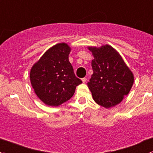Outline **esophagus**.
Instances as JSON below:
<instances>
[{
    "mask_svg": "<svg viewBox=\"0 0 153 153\" xmlns=\"http://www.w3.org/2000/svg\"><path fill=\"white\" fill-rule=\"evenodd\" d=\"M82 81L83 83L86 82V81H87V78H85V77H84V78L82 79Z\"/></svg>",
    "mask_w": 153,
    "mask_h": 153,
    "instance_id": "esophagus-1",
    "label": "esophagus"
}]
</instances>
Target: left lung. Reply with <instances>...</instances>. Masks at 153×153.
<instances>
[{
    "label": "left lung",
    "instance_id": "obj_1",
    "mask_svg": "<svg viewBox=\"0 0 153 153\" xmlns=\"http://www.w3.org/2000/svg\"><path fill=\"white\" fill-rule=\"evenodd\" d=\"M88 48L94 56L91 62L94 74L88 82L93 99L104 108L115 106L130 92L134 82L133 73L111 45Z\"/></svg>",
    "mask_w": 153,
    "mask_h": 153
}]
</instances>
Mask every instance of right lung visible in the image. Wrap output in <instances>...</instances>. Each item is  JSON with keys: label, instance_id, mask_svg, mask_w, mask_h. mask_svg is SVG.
<instances>
[{"label": "right lung", "instance_id": "add662e5", "mask_svg": "<svg viewBox=\"0 0 153 153\" xmlns=\"http://www.w3.org/2000/svg\"><path fill=\"white\" fill-rule=\"evenodd\" d=\"M71 48L59 43L48 50L31 68L30 80L40 100L50 106H59L73 97L82 82L75 76L68 60Z\"/></svg>", "mask_w": 153, "mask_h": 153}]
</instances>
